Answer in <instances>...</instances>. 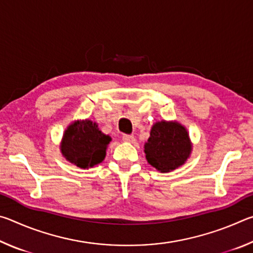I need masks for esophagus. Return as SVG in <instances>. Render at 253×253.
<instances>
[{
	"label": "esophagus",
	"mask_w": 253,
	"mask_h": 253,
	"mask_svg": "<svg viewBox=\"0 0 253 253\" xmlns=\"http://www.w3.org/2000/svg\"><path fill=\"white\" fill-rule=\"evenodd\" d=\"M123 140L126 143H134L135 142V136L130 134H124L123 135Z\"/></svg>",
	"instance_id": "34e87169"
}]
</instances>
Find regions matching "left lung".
Here are the masks:
<instances>
[{"mask_svg": "<svg viewBox=\"0 0 253 253\" xmlns=\"http://www.w3.org/2000/svg\"><path fill=\"white\" fill-rule=\"evenodd\" d=\"M191 153V144L185 128L177 123H156L145 144L149 164L162 173L183 165Z\"/></svg>", "mask_w": 253, "mask_h": 253, "instance_id": "obj_1", "label": "left lung"}]
</instances>
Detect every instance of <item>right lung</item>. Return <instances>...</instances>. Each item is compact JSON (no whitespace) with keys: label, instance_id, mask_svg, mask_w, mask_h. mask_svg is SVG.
Wrapping results in <instances>:
<instances>
[{"label":"right lung","instance_id":"obj_1","mask_svg":"<svg viewBox=\"0 0 253 253\" xmlns=\"http://www.w3.org/2000/svg\"><path fill=\"white\" fill-rule=\"evenodd\" d=\"M110 137L90 121L72 124L63 135L61 152L68 161L81 169L99 164L105 158Z\"/></svg>","mask_w":253,"mask_h":253}]
</instances>
